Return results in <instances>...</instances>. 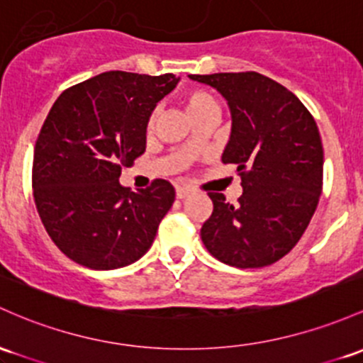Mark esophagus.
I'll use <instances>...</instances> for the list:
<instances>
[{"mask_svg":"<svg viewBox=\"0 0 363 363\" xmlns=\"http://www.w3.org/2000/svg\"><path fill=\"white\" fill-rule=\"evenodd\" d=\"M191 189L189 188H184V186H177V189H175V196L179 198V200H184L186 196H189Z\"/></svg>","mask_w":363,"mask_h":363,"instance_id":"esophagus-1","label":"esophagus"}]
</instances>
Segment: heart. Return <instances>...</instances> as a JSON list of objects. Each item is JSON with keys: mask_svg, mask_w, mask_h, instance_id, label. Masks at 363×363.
I'll list each match as a JSON object with an SVG mask.
<instances>
[{"mask_svg": "<svg viewBox=\"0 0 363 363\" xmlns=\"http://www.w3.org/2000/svg\"><path fill=\"white\" fill-rule=\"evenodd\" d=\"M182 103H184V108L188 111L191 121H196V118L203 117V115L218 113V105L217 101H215V98L208 93V91L198 89V87L186 91V93L182 94ZM155 117H157V113L151 111L148 122H146L148 130L153 129Z\"/></svg>", "mask_w": 363, "mask_h": 363, "instance_id": "obj_1", "label": "heart"}]
</instances>
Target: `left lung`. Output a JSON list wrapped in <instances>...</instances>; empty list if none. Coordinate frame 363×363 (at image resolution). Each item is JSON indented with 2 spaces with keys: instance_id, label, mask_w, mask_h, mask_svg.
I'll return each instance as SVG.
<instances>
[{
  "instance_id": "obj_1",
  "label": "left lung",
  "mask_w": 363,
  "mask_h": 363,
  "mask_svg": "<svg viewBox=\"0 0 363 363\" xmlns=\"http://www.w3.org/2000/svg\"><path fill=\"white\" fill-rule=\"evenodd\" d=\"M220 91L233 113L222 162L236 163V205L208 193L213 212L201 241L238 269L276 264L303 236L322 191L324 150L312 113L289 89L258 72L189 75Z\"/></svg>"
}]
</instances>
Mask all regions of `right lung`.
Returning a JSON list of instances; mask_svg holds the SVG:
<instances>
[{"label":"right lung","instance_id":"add662e5","mask_svg":"<svg viewBox=\"0 0 363 363\" xmlns=\"http://www.w3.org/2000/svg\"><path fill=\"white\" fill-rule=\"evenodd\" d=\"M179 79L111 70L69 87L34 148V201L60 252L93 270L121 269L150 250L175 200L165 179L134 193L118 182L146 150V122Z\"/></svg>","mask_w":363,"mask_h":363}]
</instances>
